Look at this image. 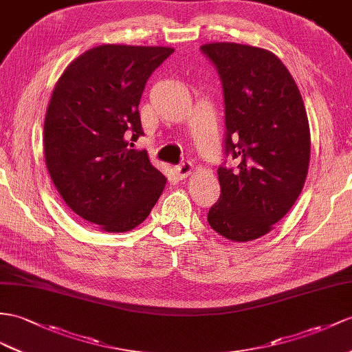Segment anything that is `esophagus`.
I'll return each instance as SVG.
<instances>
[{
  "instance_id": "34e87169",
  "label": "esophagus",
  "mask_w": 352,
  "mask_h": 352,
  "mask_svg": "<svg viewBox=\"0 0 352 352\" xmlns=\"http://www.w3.org/2000/svg\"><path fill=\"white\" fill-rule=\"evenodd\" d=\"M192 164L191 162H182V164H179L177 167H175V173L179 179H185L192 173Z\"/></svg>"
}]
</instances>
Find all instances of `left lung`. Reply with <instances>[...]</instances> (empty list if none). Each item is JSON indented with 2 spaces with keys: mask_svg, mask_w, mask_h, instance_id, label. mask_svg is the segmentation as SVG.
<instances>
[{
  "mask_svg": "<svg viewBox=\"0 0 352 352\" xmlns=\"http://www.w3.org/2000/svg\"><path fill=\"white\" fill-rule=\"evenodd\" d=\"M217 65L226 101V153L219 200L209 226L231 242H251L273 228L298 199L311 158L305 102L288 68L267 49L217 41L201 46Z\"/></svg>",
  "mask_w": 352,
  "mask_h": 352,
  "instance_id": "left-lung-1",
  "label": "left lung"
}]
</instances>
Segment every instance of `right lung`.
<instances>
[{
    "instance_id": "add662e5",
    "label": "right lung",
    "mask_w": 352,
    "mask_h": 352,
    "mask_svg": "<svg viewBox=\"0 0 352 352\" xmlns=\"http://www.w3.org/2000/svg\"><path fill=\"white\" fill-rule=\"evenodd\" d=\"M175 52L167 46H96L68 64L45 118L50 179L76 215L107 233L140 226L167 179L146 151L139 102L152 72Z\"/></svg>"
}]
</instances>
